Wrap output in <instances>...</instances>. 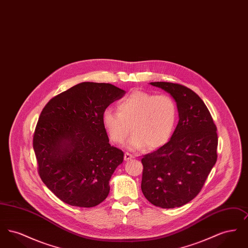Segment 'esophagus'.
Masks as SVG:
<instances>
[{"label":"esophagus","mask_w":248,"mask_h":248,"mask_svg":"<svg viewBox=\"0 0 248 248\" xmlns=\"http://www.w3.org/2000/svg\"><path fill=\"white\" fill-rule=\"evenodd\" d=\"M132 158H134V156L132 155V154H124V161H128L130 159H132Z\"/></svg>","instance_id":"1"}]
</instances>
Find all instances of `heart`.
<instances>
[{"mask_svg":"<svg viewBox=\"0 0 248 248\" xmlns=\"http://www.w3.org/2000/svg\"><path fill=\"white\" fill-rule=\"evenodd\" d=\"M177 106L168 94L136 91L123 98L118 111L107 108L103 124L111 141L122 144L130 133V151L155 150L165 145L175 127Z\"/></svg>","mask_w":248,"mask_h":248,"instance_id":"obj_1","label":"heart"}]
</instances>
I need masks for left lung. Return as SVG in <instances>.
<instances>
[{
    "label": "left lung",
    "mask_w": 248,
    "mask_h": 248,
    "mask_svg": "<svg viewBox=\"0 0 248 248\" xmlns=\"http://www.w3.org/2000/svg\"><path fill=\"white\" fill-rule=\"evenodd\" d=\"M151 84L172 95L179 120L170 140L143 156L142 192L155 206L180 207L197 196L217 162V127L207 107L188 87Z\"/></svg>",
    "instance_id": "left-lung-1"
}]
</instances>
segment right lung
<instances>
[{
  "label": "right lung",
  "mask_w": 248,
  "mask_h": 248,
  "mask_svg": "<svg viewBox=\"0 0 248 248\" xmlns=\"http://www.w3.org/2000/svg\"><path fill=\"white\" fill-rule=\"evenodd\" d=\"M125 91L110 83H78L53 97L33 135L38 172L58 198L93 207L105 200L124 153L110 146L103 124L107 108Z\"/></svg>",
  "instance_id": "add662e5"
}]
</instances>
